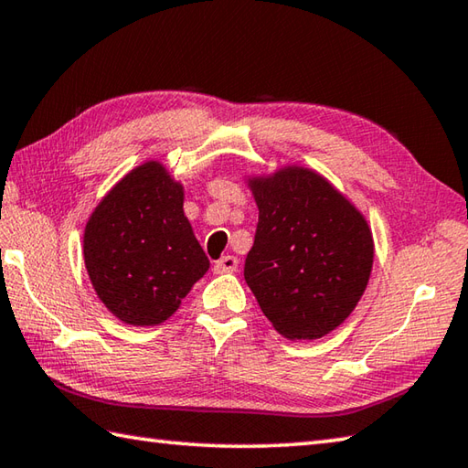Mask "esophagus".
I'll list each match as a JSON object with an SVG mask.
<instances>
[{
  "instance_id": "obj_1",
  "label": "esophagus",
  "mask_w": 468,
  "mask_h": 468,
  "mask_svg": "<svg viewBox=\"0 0 468 468\" xmlns=\"http://www.w3.org/2000/svg\"><path fill=\"white\" fill-rule=\"evenodd\" d=\"M237 270V258L235 255H223L221 260L215 263V271L217 273H229Z\"/></svg>"
}]
</instances>
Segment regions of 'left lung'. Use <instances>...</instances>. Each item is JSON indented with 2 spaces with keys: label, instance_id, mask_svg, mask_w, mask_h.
Instances as JSON below:
<instances>
[{
  "label": "left lung",
  "instance_id": "left-lung-1",
  "mask_svg": "<svg viewBox=\"0 0 468 468\" xmlns=\"http://www.w3.org/2000/svg\"><path fill=\"white\" fill-rule=\"evenodd\" d=\"M260 221L245 282L290 341H314L345 323L373 268V235L349 198L318 172L286 166L247 178Z\"/></svg>",
  "mask_w": 468,
  "mask_h": 468
}]
</instances>
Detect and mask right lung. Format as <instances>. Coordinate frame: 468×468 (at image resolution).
Segmentation results:
<instances>
[{
  "label": "right lung",
  "mask_w": 468,
  "mask_h": 468,
  "mask_svg": "<svg viewBox=\"0 0 468 468\" xmlns=\"http://www.w3.org/2000/svg\"><path fill=\"white\" fill-rule=\"evenodd\" d=\"M182 205L185 188L150 160L127 172L89 217L85 268L99 300L125 324H162L208 270Z\"/></svg>",
  "instance_id": "right-lung-1"
}]
</instances>
